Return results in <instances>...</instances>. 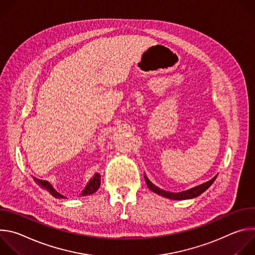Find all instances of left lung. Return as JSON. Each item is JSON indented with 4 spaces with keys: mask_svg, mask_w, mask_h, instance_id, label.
Instances as JSON below:
<instances>
[{
    "mask_svg": "<svg viewBox=\"0 0 255 255\" xmlns=\"http://www.w3.org/2000/svg\"><path fill=\"white\" fill-rule=\"evenodd\" d=\"M218 175V174H217ZM217 175H215L212 179L206 181V183L202 184V185H199L197 187H194L190 190H187V191H183V192H178V193H171V192H168V191H164V190H161L159 189L158 187L154 186L151 181L148 179V177L144 174V178H145V181H146V185L147 187L149 188L150 191L164 197V198H167V199H170V200H187V199H192V198H196L198 196H200L202 193H204L206 190L209 189V187L214 183V180L216 179Z\"/></svg>",
    "mask_w": 255,
    "mask_h": 255,
    "instance_id": "obj_1",
    "label": "left lung"
}]
</instances>
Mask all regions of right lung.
I'll use <instances>...</instances> for the list:
<instances>
[{"instance_id": "obj_1", "label": "right lung", "mask_w": 255, "mask_h": 255, "mask_svg": "<svg viewBox=\"0 0 255 255\" xmlns=\"http://www.w3.org/2000/svg\"><path fill=\"white\" fill-rule=\"evenodd\" d=\"M33 178L36 181V184H38V186H40L42 189L46 190L51 196H53V197H55L57 199H66L64 196H62L56 190H54V188L52 187V185L49 183V181L43 180V179H39V178H36V177H33ZM100 185H101V175L97 172L89 180V183L87 184L86 188L82 192L81 196H88V195L94 194L100 188Z\"/></svg>"}]
</instances>
